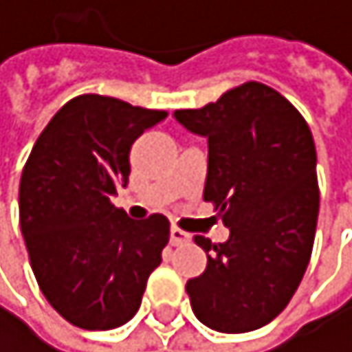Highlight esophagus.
I'll return each mask as SVG.
<instances>
[{"label":"esophagus","mask_w":352,"mask_h":352,"mask_svg":"<svg viewBox=\"0 0 352 352\" xmlns=\"http://www.w3.org/2000/svg\"><path fill=\"white\" fill-rule=\"evenodd\" d=\"M186 243H190V234L184 232L182 228L173 226V228H170V245H173V247H179V245H186Z\"/></svg>","instance_id":"34e87169"}]
</instances>
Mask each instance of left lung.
<instances>
[{"label": "left lung", "mask_w": 352, "mask_h": 352, "mask_svg": "<svg viewBox=\"0 0 352 352\" xmlns=\"http://www.w3.org/2000/svg\"><path fill=\"white\" fill-rule=\"evenodd\" d=\"M175 118L209 139L205 200L230 228L196 234L207 268L186 283L194 315L221 333L264 327L294 298L319 217L317 152L304 116L274 88L245 82Z\"/></svg>", "instance_id": "1"}]
</instances>
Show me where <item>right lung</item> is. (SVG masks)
I'll list each match as a JSON object with an SVG mask.
<instances>
[{
    "label": "right lung",
    "instance_id": "1",
    "mask_svg": "<svg viewBox=\"0 0 352 352\" xmlns=\"http://www.w3.org/2000/svg\"><path fill=\"white\" fill-rule=\"evenodd\" d=\"M166 116L80 94L52 116L25 162L19 219L29 262L48 304L76 327L131 321L162 262L168 219L133 221L111 196L126 186L137 137Z\"/></svg>",
    "mask_w": 352,
    "mask_h": 352
}]
</instances>
